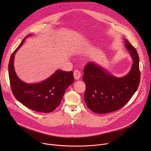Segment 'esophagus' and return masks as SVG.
<instances>
[{
	"instance_id": "1",
	"label": "esophagus",
	"mask_w": 151,
	"mask_h": 151,
	"mask_svg": "<svg viewBox=\"0 0 151 151\" xmlns=\"http://www.w3.org/2000/svg\"><path fill=\"white\" fill-rule=\"evenodd\" d=\"M73 75L75 79H79L81 76V73L79 70H75L73 72Z\"/></svg>"
}]
</instances>
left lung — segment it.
Returning a JSON list of instances; mask_svg holds the SVG:
<instances>
[{
    "instance_id": "left-lung-1",
    "label": "left lung",
    "mask_w": 151,
    "mask_h": 151,
    "mask_svg": "<svg viewBox=\"0 0 151 151\" xmlns=\"http://www.w3.org/2000/svg\"><path fill=\"white\" fill-rule=\"evenodd\" d=\"M125 41L133 64L130 72L124 77L119 78L109 75L93 62L88 63L84 68V99L87 107L94 113L106 114L120 109L138 88L140 80L139 55L128 40Z\"/></svg>"
}]
</instances>
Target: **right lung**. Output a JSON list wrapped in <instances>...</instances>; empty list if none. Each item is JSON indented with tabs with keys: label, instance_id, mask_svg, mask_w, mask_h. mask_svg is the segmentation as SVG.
I'll use <instances>...</instances> for the list:
<instances>
[{
	"label": "right lung",
	"instance_id": "1",
	"mask_svg": "<svg viewBox=\"0 0 151 151\" xmlns=\"http://www.w3.org/2000/svg\"><path fill=\"white\" fill-rule=\"evenodd\" d=\"M24 39L13 52L9 61L8 72L12 94L17 100L33 111L51 112L60 105L66 89L73 82V72L57 70L48 79L38 83H26L21 81L15 72L13 62L16 51Z\"/></svg>",
	"mask_w": 151,
	"mask_h": 151
}]
</instances>
